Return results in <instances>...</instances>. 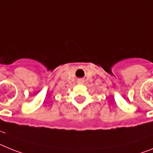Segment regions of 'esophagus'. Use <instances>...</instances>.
Instances as JSON below:
<instances>
[{"instance_id":"obj_1","label":"esophagus","mask_w":153,"mask_h":153,"mask_svg":"<svg viewBox=\"0 0 153 153\" xmlns=\"http://www.w3.org/2000/svg\"><path fill=\"white\" fill-rule=\"evenodd\" d=\"M78 82H79V83H82V80H79V81H78Z\"/></svg>"}]
</instances>
